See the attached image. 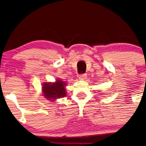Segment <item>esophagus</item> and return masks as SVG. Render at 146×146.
Wrapping results in <instances>:
<instances>
[{"instance_id":"1","label":"esophagus","mask_w":146,"mask_h":146,"mask_svg":"<svg viewBox=\"0 0 146 146\" xmlns=\"http://www.w3.org/2000/svg\"><path fill=\"white\" fill-rule=\"evenodd\" d=\"M86 77H87V74H80V76H79V79L81 80H84L85 79H86Z\"/></svg>"}]
</instances>
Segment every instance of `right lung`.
<instances>
[{"label":"right lung","mask_w":146,"mask_h":146,"mask_svg":"<svg viewBox=\"0 0 146 146\" xmlns=\"http://www.w3.org/2000/svg\"><path fill=\"white\" fill-rule=\"evenodd\" d=\"M65 83L62 80H57L55 83L45 82L43 84L42 91L45 98L50 101L66 96Z\"/></svg>","instance_id":"right-lung-1"}]
</instances>
